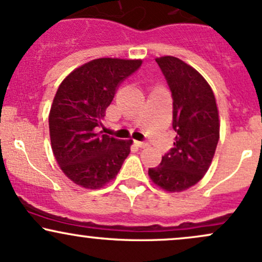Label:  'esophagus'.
<instances>
[{
	"label": "esophagus",
	"instance_id": "1",
	"mask_svg": "<svg viewBox=\"0 0 262 262\" xmlns=\"http://www.w3.org/2000/svg\"><path fill=\"white\" fill-rule=\"evenodd\" d=\"M136 144L139 146V148H146V146L149 145L148 142H138V140H136Z\"/></svg>",
	"mask_w": 262,
	"mask_h": 262
}]
</instances>
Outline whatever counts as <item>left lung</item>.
I'll list each match as a JSON object with an SVG mask.
<instances>
[{"label":"left lung","instance_id":"1","mask_svg":"<svg viewBox=\"0 0 262 262\" xmlns=\"http://www.w3.org/2000/svg\"><path fill=\"white\" fill-rule=\"evenodd\" d=\"M173 96L174 148L162 163L149 169L155 185L169 192L191 188L204 178L220 138V120L214 92L191 66L173 56L155 58Z\"/></svg>","mask_w":262,"mask_h":262}]
</instances>
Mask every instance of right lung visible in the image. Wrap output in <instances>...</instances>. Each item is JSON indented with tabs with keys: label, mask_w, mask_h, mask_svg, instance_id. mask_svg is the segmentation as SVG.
I'll use <instances>...</instances> for the list:
<instances>
[{
	"label": "right lung",
	"mask_w": 262,
	"mask_h": 262,
	"mask_svg": "<svg viewBox=\"0 0 262 262\" xmlns=\"http://www.w3.org/2000/svg\"><path fill=\"white\" fill-rule=\"evenodd\" d=\"M142 59L97 58L72 71L59 84L51 105V146L68 179L85 189L113 180L130 153L133 140L97 133L105 109Z\"/></svg>",
	"instance_id": "obj_1"
}]
</instances>
